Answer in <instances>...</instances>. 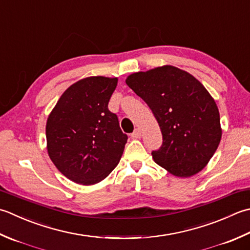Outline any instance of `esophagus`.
I'll return each mask as SVG.
<instances>
[{
    "instance_id": "1",
    "label": "esophagus",
    "mask_w": 250,
    "mask_h": 250,
    "mask_svg": "<svg viewBox=\"0 0 250 250\" xmlns=\"http://www.w3.org/2000/svg\"><path fill=\"white\" fill-rule=\"evenodd\" d=\"M131 136L133 139H140L141 138V131H140V129H135L133 133L131 134Z\"/></svg>"
}]
</instances>
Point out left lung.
<instances>
[{
    "instance_id": "left-lung-1",
    "label": "left lung",
    "mask_w": 250,
    "mask_h": 250,
    "mask_svg": "<svg viewBox=\"0 0 250 250\" xmlns=\"http://www.w3.org/2000/svg\"><path fill=\"white\" fill-rule=\"evenodd\" d=\"M125 83L153 111L163 145L154 161L174 177L189 178L206 167L222 136L213 97L196 78L165 65L134 72Z\"/></svg>"
}]
</instances>
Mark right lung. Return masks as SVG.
I'll return each instance as SVG.
<instances>
[{"label": "right lung", "mask_w": 250, "mask_h": 250, "mask_svg": "<svg viewBox=\"0 0 250 250\" xmlns=\"http://www.w3.org/2000/svg\"><path fill=\"white\" fill-rule=\"evenodd\" d=\"M118 78L87 77L71 84L46 121V147L55 167L82 185L101 182L116 168L128 140L108 102Z\"/></svg>", "instance_id": "obj_1"}]
</instances>
